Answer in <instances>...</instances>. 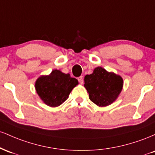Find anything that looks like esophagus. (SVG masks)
I'll use <instances>...</instances> for the list:
<instances>
[{
	"instance_id": "1",
	"label": "esophagus",
	"mask_w": 155,
	"mask_h": 155,
	"mask_svg": "<svg viewBox=\"0 0 155 155\" xmlns=\"http://www.w3.org/2000/svg\"><path fill=\"white\" fill-rule=\"evenodd\" d=\"M78 80H79V83H80V84H83V82H84V80H83V76H79V77L78 78Z\"/></svg>"
}]
</instances>
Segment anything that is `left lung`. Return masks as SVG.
<instances>
[{"mask_svg": "<svg viewBox=\"0 0 155 155\" xmlns=\"http://www.w3.org/2000/svg\"><path fill=\"white\" fill-rule=\"evenodd\" d=\"M123 83L122 76L99 66L94 69L92 74L84 76V86L92 102L99 107H106L118 98Z\"/></svg>", "mask_w": 155, "mask_h": 155, "instance_id": "obj_1", "label": "left lung"}]
</instances>
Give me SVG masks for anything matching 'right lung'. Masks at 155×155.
Returning a JSON list of instances; mask_svg holds the SVG:
<instances>
[{
	"mask_svg": "<svg viewBox=\"0 0 155 155\" xmlns=\"http://www.w3.org/2000/svg\"><path fill=\"white\" fill-rule=\"evenodd\" d=\"M79 81L69 74L53 70L49 75L39 76L35 83L40 99L50 107H58L65 102Z\"/></svg>",
	"mask_w": 155,
	"mask_h": 155,
	"instance_id": "add662e5",
	"label": "right lung"
}]
</instances>
